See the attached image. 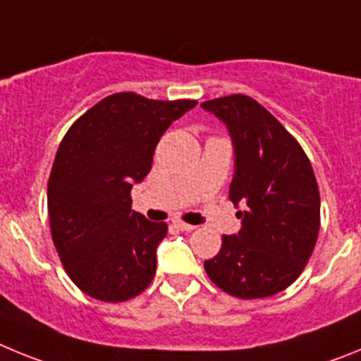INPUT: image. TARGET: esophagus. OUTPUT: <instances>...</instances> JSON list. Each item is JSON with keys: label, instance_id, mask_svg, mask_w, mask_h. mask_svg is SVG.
Returning a JSON list of instances; mask_svg holds the SVG:
<instances>
[{"label": "esophagus", "instance_id": "1", "mask_svg": "<svg viewBox=\"0 0 361 361\" xmlns=\"http://www.w3.org/2000/svg\"><path fill=\"white\" fill-rule=\"evenodd\" d=\"M173 224L177 226V228L180 229V231H193V229H195V226H193V224H186V222H183V220H175Z\"/></svg>", "mask_w": 361, "mask_h": 361}]
</instances>
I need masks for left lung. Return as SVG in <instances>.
Wrapping results in <instances>:
<instances>
[{"label": "left lung", "instance_id": "1", "mask_svg": "<svg viewBox=\"0 0 361 361\" xmlns=\"http://www.w3.org/2000/svg\"><path fill=\"white\" fill-rule=\"evenodd\" d=\"M200 106L226 124L235 153L229 200L240 231L204 269L237 298H266L289 288L311 257L320 231V193L311 162L295 137L247 95Z\"/></svg>", "mask_w": 361, "mask_h": 361}]
</instances>
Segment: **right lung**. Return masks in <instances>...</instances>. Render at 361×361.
<instances>
[{"instance_id":"obj_1","label":"right lung","mask_w":361,"mask_h":361,"mask_svg":"<svg viewBox=\"0 0 361 361\" xmlns=\"http://www.w3.org/2000/svg\"><path fill=\"white\" fill-rule=\"evenodd\" d=\"M193 106L121 92L63 137L49 178L50 231L68 276L92 298L124 302L155 276L168 224L133 212L130 191L152 170L162 133Z\"/></svg>"}]
</instances>
